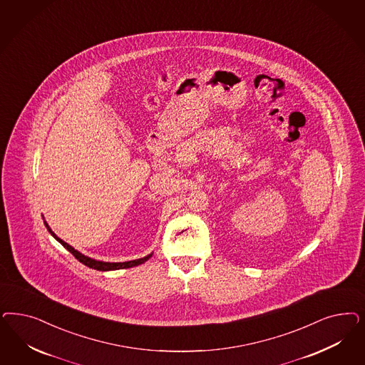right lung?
I'll return each instance as SVG.
<instances>
[{
  "label": "right lung",
  "instance_id": "1",
  "mask_svg": "<svg viewBox=\"0 0 365 365\" xmlns=\"http://www.w3.org/2000/svg\"><path fill=\"white\" fill-rule=\"evenodd\" d=\"M43 220H44V224H46V227H47L49 234L53 236V237L59 242L60 245H61L63 247L67 248V250L70 251L71 254H72L75 258L78 259L81 263H83L84 266H87V267H90V269H94V270L113 271L120 270V269H129V267H134V266L142 264L143 262H146L148 259L152 258V255H153V252H152V254H149V255H146V257H143V258L128 260V262H103V260H96V259L90 258V257L83 255L82 252H79L78 250H75V248L70 246L68 243H66L64 240H61V239L58 237L56 234L51 230V227L48 225L47 222H46V219H44V216H43Z\"/></svg>",
  "mask_w": 365,
  "mask_h": 365
}]
</instances>
